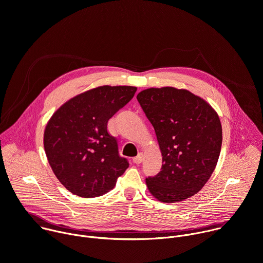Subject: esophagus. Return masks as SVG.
I'll return each mask as SVG.
<instances>
[{
    "mask_svg": "<svg viewBox=\"0 0 263 263\" xmlns=\"http://www.w3.org/2000/svg\"><path fill=\"white\" fill-rule=\"evenodd\" d=\"M142 161H143V155L141 153L133 158V162L135 164H140V163H142Z\"/></svg>",
    "mask_w": 263,
    "mask_h": 263,
    "instance_id": "34e87169",
    "label": "esophagus"
}]
</instances>
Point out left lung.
I'll list each match as a JSON object with an SVG mask.
<instances>
[{
  "label": "left lung",
  "instance_id": "1",
  "mask_svg": "<svg viewBox=\"0 0 263 263\" xmlns=\"http://www.w3.org/2000/svg\"><path fill=\"white\" fill-rule=\"evenodd\" d=\"M137 100L153 125L162 153L161 171L146 178L149 192L162 202L196 194L217 165L222 127L203 99L171 86L144 90Z\"/></svg>",
  "mask_w": 263,
  "mask_h": 263
}]
</instances>
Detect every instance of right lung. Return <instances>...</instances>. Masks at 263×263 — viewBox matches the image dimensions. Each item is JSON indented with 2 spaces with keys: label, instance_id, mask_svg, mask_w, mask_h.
I'll list each match as a JSON object with an SVG mask.
<instances>
[{
  "label": "right lung",
  "instance_id": "right-lung-1",
  "mask_svg": "<svg viewBox=\"0 0 263 263\" xmlns=\"http://www.w3.org/2000/svg\"><path fill=\"white\" fill-rule=\"evenodd\" d=\"M136 91L135 86H99L70 99L49 120L44 149L55 177L71 193L101 196L129 167L107 124Z\"/></svg>",
  "mask_w": 263,
  "mask_h": 263
}]
</instances>
